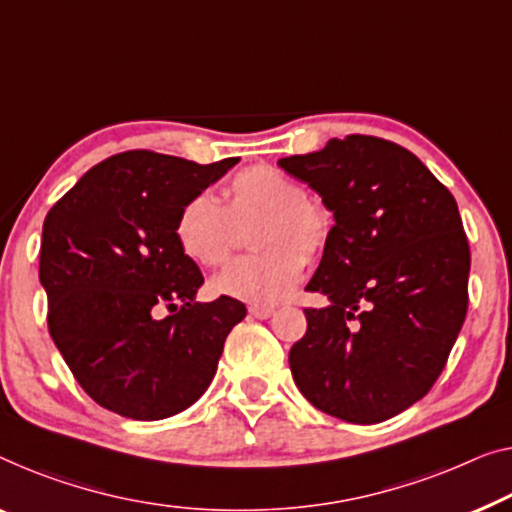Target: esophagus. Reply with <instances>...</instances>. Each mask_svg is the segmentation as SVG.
Here are the masks:
<instances>
[{"label":"esophagus","instance_id":"obj_1","mask_svg":"<svg viewBox=\"0 0 512 512\" xmlns=\"http://www.w3.org/2000/svg\"><path fill=\"white\" fill-rule=\"evenodd\" d=\"M248 312H250V315H253V317H257V319H269L276 310L269 308V305H250Z\"/></svg>","mask_w":512,"mask_h":512}]
</instances>
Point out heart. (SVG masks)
I'll use <instances>...</instances> for the list:
<instances>
[{
	"instance_id": "b5f03b06",
	"label": "heart",
	"mask_w": 512,
	"mask_h": 512,
	"mask_svg": "<svg viewBox=\"0 0 512 512\" xmlns=\"http://www.w3.org/2000/svg\"><path fill=\"white\" fill-rule=\"evenodd\" d=\"M259 216L253 248L259 253L234 259L213 280L218 294L273 305L287 299L305 271V257L324 253L333 234V213L317 197L305 195L301 181L273 165H250L236 172L220 204L195 193L174 218V239L195 264L216 269L232 253L234 223Z\"/></svg>"
}]
</instances>
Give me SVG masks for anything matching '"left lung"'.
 <instances>
[{"instance_id": "8db88e82", "label": "left lung", "mask_w": 512, "mask_h": 512, "mask_svg": "<svg viewBox=\"0 0 512 512\" xmlns=\"http://www.w3.org/2000/svg\"><path fill=\"white\" fill-rule=\"evenodd\" d=\"M333 211L308 292V331L289 352L296 386L347 423L398 416L446 368L469 308L471 253L457 202L409 149L375 135L280 158Z\"/></svg>"}]
</instances>
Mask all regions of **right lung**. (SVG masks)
<instances>
[{"instance_id":"add662e5","label":"right lung","mask_w":512,"mask_h":512,"mask_svg":"<svg viewBox=\"0 0 512 512\" xmlns=\"http://www.w3.org/2000/svg\"><path fill=\"white\" fill-rule=\"evenodd\" d=\"M236 163L124 151L45 216L38 278L50 335L89 398L114 414L160 421L190 407L246 317L232 296L195 301L202 271L174 239L181 204Z\"/></svg>"}]
</instances>
